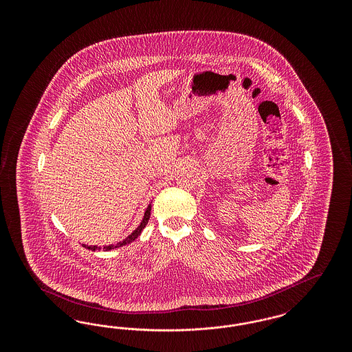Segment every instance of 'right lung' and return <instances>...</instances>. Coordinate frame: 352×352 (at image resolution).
<instances>
[{
	"label": "right lung",
	"instance_id": "1",
	"mask_svg": "<svg viewBox=\"0 0 352 352\" xmlns=\"http://www.w3.org/2000/svg\"><path fill=\"white\" fill-rule=\"evenodd\" d=\"M151 203L146 207V210H145V214H144V218L141 220V223H140V226L134 230L132 234H129L128 237H125L122 241H118L116 244H111V245H104V247H98V245H87V244H82L84 248H87V250H89V251H111V250H115V248H120V247H122V245H126V244H131L132 241H134L141 232H142V230L146 227V224H148V221H149V219H151Z\"/></svg>",
	"mask_w": 352,
	"mask_h": 352
}]
</instances>
